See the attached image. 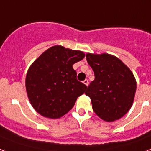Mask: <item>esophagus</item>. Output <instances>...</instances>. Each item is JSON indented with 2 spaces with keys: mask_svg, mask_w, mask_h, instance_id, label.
<instances>
[{
  "mask_svg": "<svg viewBox=\"0 0 151 151\" xmlns=\"http://www.w3.org/2000/svg\"><path fill=\"white\" fill-rule=\"evenodd\" d=\"M83 83H84V84H85V85H86V86H88V84H89V83H88V81L87 79H85L84 81H83Z\"/></svg>",
  "mask_w": 151,
  "mask_h": 151,
  "instance_id": "esophagus-1",
  "label": "esophagus"
}]
</instances>
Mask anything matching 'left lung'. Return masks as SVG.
I'll list each match as a JSON object with an SVG mask.
<instances>
[{
    "instance_id": "left-lung-1",
    "label": "left lung",
    "mask_w": 151,
    "mask_h": 151,
    "mask_svg": "<svg viewBox=\"0 0 151 151\" xmlns=\"http://www.w3.org/2000/svg\"><path fill=\"white\" fill-rule=\"evenodd\" d=\"M86 59L95 73L85 92L93 110L105 122L119 119L133 103L137 81L133 72L113 55L87 53Z\"/></svg>"
}]
</instances>
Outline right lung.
<instances>
[{
  "mask_svg": "<svg viewBox=\"0 0 151 151\" xmlns=\"http://www.w3.org/2000/svg\"><path fill=\"white\" fill-rule=\"evenodd\" d=\"M85 56L80 50L53 46L42 52L29 67L25 78L27 95L41 116L59 119L73 107L87 86L77 80L73 64Z\"/></svg>",
  "mask_w": 151,
  "mask_h": 151,
  "instance_id": "right-lung-1",
  "label": "right lung"
}]
</instances>
